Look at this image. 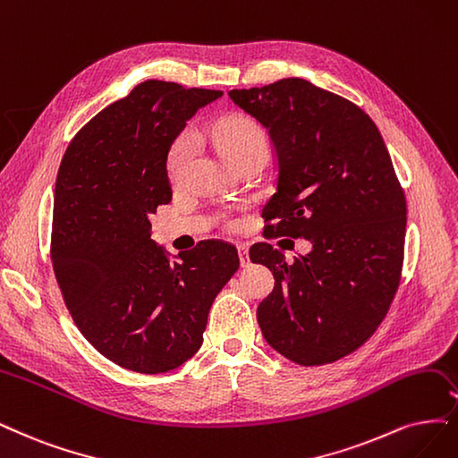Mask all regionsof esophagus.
<instances>
[{
    "instance_id": "34e87169",
    "label": "esophagus",
    "mask_w": 458,
    "mask_h": 458,
    "mask_svg": "<svg viewBox=\"0 0 458 458\" xmlns=\"http://www.w3.org/2000/svg\"><path fill=\"white\" fill-rule=\"evenodd\" d=\"M238 252H240V262H242V267L250 266V259H249V249H247V245H238Z\"/></svg>"
}]
</instances>
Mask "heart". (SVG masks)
Listing matches in <instances>:
<instances>
[{
    "label": "heart",
    "mask_w": 458,
    "mask_h": 458,
    "mask_svg": "<svg viewBox=\"0 0 458 458\" xmlns=\"http://www.w3.org/2000/svg\"><path fill=\"white\" fill-rule=\"evenodd\" d=\"M208 138L216 145L220 155L233 165L250 155L266 152L267 155V135L255 118L245 114H230L213 123L208 131ZM196 155V135L192 130L179 131L174 141L169 143L165 152V174L169 182H179L186 167Z\"/></svg>",
    "instance_id": "heart-1"
}]
</instances>
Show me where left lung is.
I'll list each match as a JSON object with an SVG mask.
<instances>
[{
	"label": "left lung",
	"instance_id": "left-lung-1",
	"mask_svg": "<svg viewBox=\"0 0 458 458\" xmlns=\"http://www.w3.org/2000/svg\"><path fill=\"white\" fill-rule=\"evenodd\" d=\"M228 96L267 130L277 191L262 209L264 238L310 240L293 264L255 243L252 262L276 286L257 310L266 342L300 366L357 351L385 318L403 264L405 196L374 121L306 79Z\"/></svg>",
	"mask_w": 458,
	"mask_h": 458
}]
</instances>
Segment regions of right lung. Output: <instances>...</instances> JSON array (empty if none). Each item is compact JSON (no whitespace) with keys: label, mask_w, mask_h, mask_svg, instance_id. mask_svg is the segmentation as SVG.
Listing matches in <instances>:
<instances>
[{"label":"right lung","mask_w":458,"mask_h":458,"mask_svg":"<svg viewBox=\"0 0 458 458\" xmlns=\"http://www.w3.org/2000/svg\"><path fill=\"white\" fill-rule=\"evenodd\" d=\"M220 96L145 81L75 133L58 169L50 260L65 308L94 349L138 374L194 357L215 296L240 267L226 242L169 262L150 240L148 216L172 201L167 147Z\"/></svg>","instance_id":"obj_1"}]
</instances>
